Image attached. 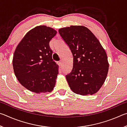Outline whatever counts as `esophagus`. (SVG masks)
<instances>
[{
	"label": "esophagus",
	"instance_id": "esophagus-1",
	"mask_svg": "<svg viewBox=\"0 0 127 127\" xmlns=\"http://www.w3.org/2000/svg\"><path fill=\"white\" fill-rule=\"evenodd\" d=\"M58 65H59L60 66H61L62 65V62H58Z\"/></svg>",
	"mask_w": 127,
	"mask_h": 127
}]
</instances>
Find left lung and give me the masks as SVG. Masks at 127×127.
Returning <instances> with one entry per match:
<instances>
[{"mask_svg": "<svg viewBox=\"0 0 127 127\" xmlns=\"http://www.w3.org/2000/svg\"><path fill=\"white\" fill-rule=\"evenodd\" d=\"M58 31L73 58L72 72L66 76L70 89L81 95L96 93L108 73L109 63L105 49L94 34L83 26H70Z\"/></svg>", "mask_w": 127, "mask_h": 127, "instance_id": "1", "label": "left lung"}]
</instances>
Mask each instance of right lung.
Returning a JSON list of instances; mask_svg holds the SVG:
<instances>
[{"mask_svg":"<svg viewBox=\"0 0 127 127\" xmlns=\"http://www.w3.org/2000/svg\"><path fill=\"white\" fill-rule=\"evenodd\" d=\"M57 32L46 26H36L26 34L16 47L13 67L18 81L36 94L53 91L58 74V65L52 59L50 40Z\"/></svg>","mask_w":127,"mask_h":127,"instance_id":"add662e5","label":"right lung"}]
</instances>
